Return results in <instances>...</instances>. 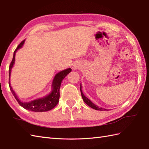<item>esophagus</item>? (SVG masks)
<instances>
[{"label":"esophagus","mask_w":149,"mask_h":149,"mask_svg":"<svg viewBox=\"0 0 149 149\" xmlns=\"http://www.w3.org/2000/svg\"><path fill=\"white\" fill-rule=\"evenodd\" d=\"M79 67V66L78 64H74V65H73V69H74V70L77 69Z\"/></svg>","instance_id":"1"}]
</instances>
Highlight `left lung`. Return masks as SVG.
<instances>
[{
    "instance_id": "obj_1",
    "label": "left lung",
    "mask_w": 149,
    "mask_h": 149,
    "mask_svg": "<svg viewBox=\"0 0 149 149\" xmlns=\"http://www.w3.org/2000/svg\"><path fill=\"white\" fill-rule=\"evenodd\" d=\"M80 90H81V96H82V97H83V99L84 100V102L86 103L88 106H89L90 107H91V108H93V109H95V110H99V111H103V110L105 111V110H106V109L102 108V107H98L97 106L95 105V104H94L92 102H91V101L90 99H88L87 97H85L84 95V94L83 93V91H82V90H81V87H80Z\"/></svg>"
}]
</instances>
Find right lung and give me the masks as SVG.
I'll use <instances>...</instances> for the list:
<instances>
[{"mask_svg":"<svg viewBox=\"0 0 149 149\" xmlns=\"http://www.w3.org/2000/svg\"><path fill=\"white\" fill-rule=\"evenodd\" d=\"M25 42V40H24L22 42L18 45L17 48L15 49L13 54V58L12 61L10 63L9 68V88L11 91V92L15 98L17 100L18 103L20 105L24 107V109L29 110L31 111H34V112H43V111H47L50 109H53L58 103L59 102V89L60 86H61V84L62 83V81L63 80L66 75H67L70 72L72 71L71 68L66 69L65 70H63L58 73L54 77V79L53 80L52 83V91L46 97H44L41 99H38L36 100H34L31 102H22L18 99L17 95L15 94V91L12 89L11 86H10V83H9V79H10V74L11 72V68L14 65L15 59V53L17 51V50L20 49L21 47L23 46Z\"/></svg>","mask_w":149,"mask_h":149,"instance_id":"add662e5","label":"right lung"}]
</instances>
